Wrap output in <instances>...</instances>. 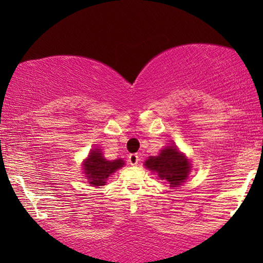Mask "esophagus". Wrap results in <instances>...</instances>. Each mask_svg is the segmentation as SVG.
Returning <instances> with one entry per match:
<instances>
[{
  "label": "esophagus",
  "mask_w": 263,
  "mask_h": 263,
  "mask_svg": "<svg viewBox=\"0 0 263 263\" xmlns=\"http://www.w3.org/2000/svg\"><path fill=\"white\" fill-rule=\"evenodd\" d=\"M129 163H130V165H133V166H134V165H138V163H139V156L136 153H133V154H130V156H129Z\"/></svg>",
  "instance_id": "34e87169"
}]
</instances>
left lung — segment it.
Returning a JSON list of instances; mask_svg holds the SVG:
<instances>
[{"instance_id":"left-lung-1","label":"left lung","mask_w":263,"mask_h":263,"mask_svg":"<svg viewBox=\"0 0 263 263\" xmlns=\"http://www.w3.org/2000/svg\"><path fill=\"white\" fill-rule=\"evenodd\" d=\"M145 166L157 172L161 179H166L171 186L181 185L190 171L188 159L174 145L167 146L159 156L149 157L145 161Z\"/></svg>"}]
</instances>
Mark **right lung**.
<instances>
[{
  "mask_svg": "<svg viewBox=\"0 0 263 263\" xmlns=\"http://www.w3.org/2000/svg\"><path fill=\"white\" fill-rule=\"evenodd\" d=\"M124 165V161L122 159L109 161L104 159L103 154L99 152V149H93L89 153L88 159L84 163L86 177L89 179V184L93 185H104L106 179L112 175L115 171L122 167Z\"/></svg>",
  "mask_w": 263,
  "mask_h": 263,
  "instance_id": "right-lung-1",
  "label": "right lung"
}]
</instances>
